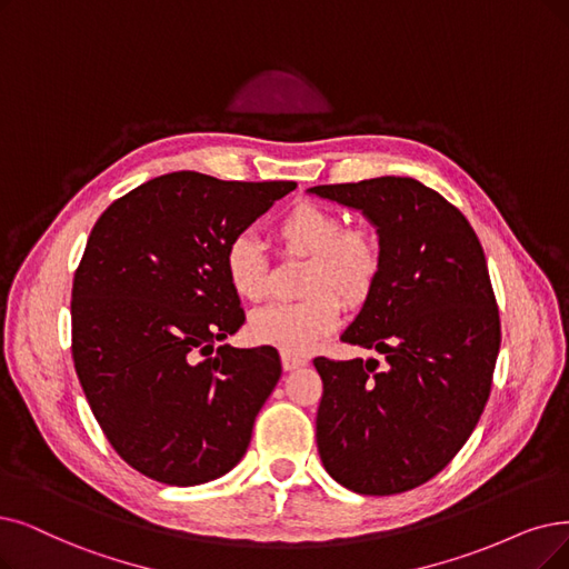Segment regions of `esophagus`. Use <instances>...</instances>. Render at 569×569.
I'll return each mask as SVG.
<instances>
[{"mask_svg": "<svg viewBox=\"0 0 569 569\" xmlns=\"http://www.w3.org/2000/svg\"><path fill=\"white\" fill-rule=\"evenodd\" d=\"M306 363H308V359H306V357L282 352V367H284V371H297V369L306 367Z\"/></svg>", "mask_w": 569, "mask_h": 569, "instance_id": "34e87169", "label": "esophagus"}]
</instances>
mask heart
Wrapping results in <instances>:
<instances>
[{
	"instance_id": "b5f03b06",
	"label": "heart",
	"mask_w": 569,
	"mask_h": 569,
	"mask_svg": "<svg viewBox=\"0 0 569 569\" xmlns=\"http://www.w3.org/2000/svg\"><path fill=\"white\" fill-rule=\"evenodd\" d=\"M278 236L293 254L312 257L308 291L315 297L299 303H270L249 320V333L263 346L289 355L312 350L329 336L343 315V303H361L376 287L382 266V249L373 233L346 229L338 212L320 206L293 208L278 223ZM226 280L240 299L257 303L268 291V263L263 249L249 233L236 236L223 254ZM325 288H331L325 292Z\"/></svg>"
}]
</instances>
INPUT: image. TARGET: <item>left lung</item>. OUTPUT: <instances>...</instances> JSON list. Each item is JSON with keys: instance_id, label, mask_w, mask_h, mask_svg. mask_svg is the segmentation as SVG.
Instances as JSON below:
<instances>
[{"instance_id": "8db88e82", "label": "left lung", "mask_w": 569, "mask_h": 569, "mask_svg": "<svg viewBox=\"0 0 569 569\" xmlns=\"http://www.w3.org/2000/svg\"><path fill=\"white\" fill-rule=\"evenodd\" d=\"M308 193L361 212L378 233L380 276L340 340L388 361L378 371L373 357H315L325 385L317 450L352 492H406L458 456L490 397L502 333L483 247L465 214L413 177Z\"/></svg>"}]
</instances>
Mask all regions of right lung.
Listing matches in <instances>:
<instances>
[{"label":"right lung","instance_id":"1","mask_svg":"<svg viewBox=\"0 0 569 569\" xmlns=\"http://www.w3.org/2000/svg\"><path fill=\"white\" fill-rule=\"evenodd\" d=\"M293 181L161 174L102 212L72 287V355L113 450L168 486H200L247 452L282 373L276 348L226 340L244 325L229 242Z\"/></svg>","mask_w":569,"mask_h":569}]
</instances>
